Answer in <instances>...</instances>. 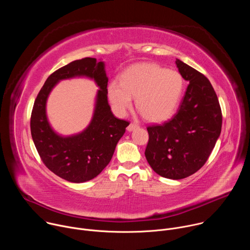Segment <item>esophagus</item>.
Wrapping results in <instances>:
<instances>
[{"label": "esophagus", "mask_w": 250, "mask_h": 250, "mask_svg": "<svg viewBox=\"0 0 250 250\" xmlns=\"http://www.w3.org/2000/svg\"><path fill=\"white\" fill-rule=\"evenodd\" d=\"M136 128H138V125H137L136 124H130V125L126 127L127 131H132V130H134V129H136Z\"/></svg>", "instance_id": "esophagus-1"}]
</instances>
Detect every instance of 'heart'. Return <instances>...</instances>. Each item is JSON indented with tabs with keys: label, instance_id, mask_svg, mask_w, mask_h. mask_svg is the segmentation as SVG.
Masks as SVG:
<instances>
[{
	"label": "heart",
	"instance_id": "1",
	"mask_svg": "<svg viewBox=\"0 0 250 250\" xmlns=\"http://www.w3.org/2000/svg\"><path fill=\"white\" fill-rule=\"evenodd\" d=\"M184 89L182 76L175 70L146 62L130 66L122 75L121 82L113 80L108 86L109 100L119 116L136 108L146 120L160 123L176 111Z\"/></svg>",
	"mask_w": 250,
	"mask_h": 250
}]
</instances>
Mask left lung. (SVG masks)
<instances>
[{
	"label": "left lung",
	"instance_id": "1",
	"mask_svg": "<svg viewBox=\"0 0 250 250\" xmlns=\"http://www.w3.org/2000/svg\"><path fill=\"white\" fill-rule=\"evenodd\" d=\"M178 71L189 83L176 115L147 127L146 157L158 175L179 180L197 172L208 160L222 130V111L209 81L180 59Z\"/></svg>",
	"mask_w": 250,
	"mask_h": 250
}]
</instances>
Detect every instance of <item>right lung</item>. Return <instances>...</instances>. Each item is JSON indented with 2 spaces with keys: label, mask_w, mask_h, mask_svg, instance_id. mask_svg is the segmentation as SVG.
<instances>
[{
  "label": "right lung",
  "mask_w": 250,
  "mask_h": 250,
  "mask_svg": "<svg viewBox=\"0 0 250 250\" xmlns=\"http://www.w3.org/2000/svg\"><path fill=\"white\" fill-rule=\"evenodd\" d=\"M104 62L96 58L75 60L56 70L45 81L34 102L30 131L34 146L46 167L62 179L83 183L97 177L114 155L127 122L117 119L108 102V81ZM87 78L97 90L94 111L89 125L78 134L62 136L48 121L46 104L54 87L62 80Z\"/></svg>",
  "instance_id": "1"
}]
</instances>
